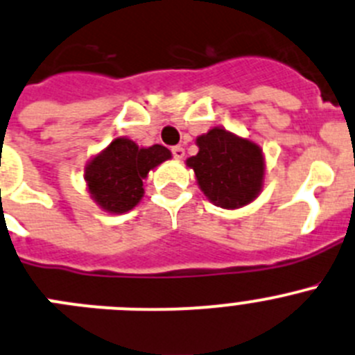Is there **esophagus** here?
Returning <instances> with one entry per match:
<instances>
[{
    "mask_svg": "<svg viewBox=\"0 0 355 355\" xmlns=\"http://www.w3.org/2000/svg\"><path fill=\"white\" fill-rule=\"evenodd\" d=\"M171 154H173V157L175 159H184V156H185V149L184 147H180V146H177V147H173V149H171Z\"/></svg>",
    "mask_w": 355,
    "mask_h": 355,
    "instance_id": "obj_1",
    "label": "esophagus"
}]
</instances>
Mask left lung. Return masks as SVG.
Returning <instances> with one entry per match:
<instances>
[{
    "mask_svg": "<svg viewBox=\"0 0 355 355\" xmlns=\"http://www.w3.org/2000/svg\"><path fill=\"white\" fill-rule=\"evenodd\" d=\"M199 153L185 163L194 170L202 194L215 206L237 209L250 205L263 189L265 157L261 147L222 126L196 139Z\"/></svg>",
    "mask_w": 355,
    "mask_h": 355,
    "instance_id": "obj_1",
    "label": "left lung"
}]
</instances>
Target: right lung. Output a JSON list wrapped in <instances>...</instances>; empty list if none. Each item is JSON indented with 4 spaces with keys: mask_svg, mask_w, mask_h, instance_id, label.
<instances>
[{
    "mask_svg": "<svg viewBox=\"0 0 355 355\" xmlns=\"http://www.w3.org/2000/svg\"><path fill=\"white\" fill-rule=\"evenodd\" d=\"M168 159L171 153L164 146L139 147L128 137H118L88 161L86 189L104 211L121 215L144 198V180L149 171Z\"/></svg>",
    "mask_w": 355,
    "mask_h": 355,
    "instance_id": "1",
    "label": "right lung"
}]
</instances>
